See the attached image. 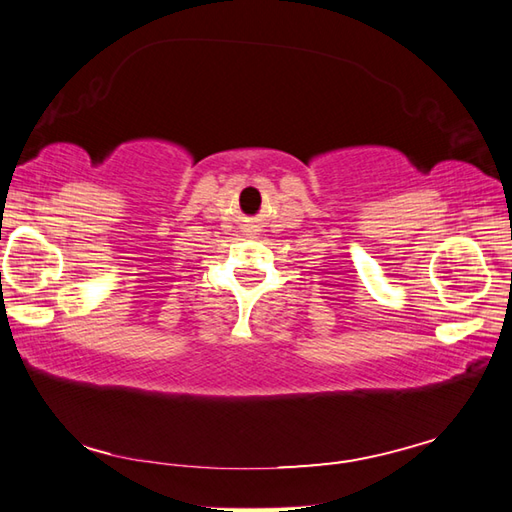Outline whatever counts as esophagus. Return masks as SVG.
Returning a JSON list of instances; mask_svg holds the SVG:
<instances>
[{
    "mask_svg": "<svg viewBox=\"0 0 512 512\" xmlns=\"http://www.w3.org/2000/svg\"><path fill=\"white\" fill-rule=\"evenodd\" d=\"M257 231H259V228H257L255 224H248V226L244 228V235H250V237H253Z\"/></svg>",
    "mask_w": 512,
    "mask_h": 512,
    "instance_id": "obj_1",
    "label": "esophagus"
}]
</instances>
